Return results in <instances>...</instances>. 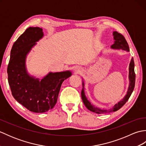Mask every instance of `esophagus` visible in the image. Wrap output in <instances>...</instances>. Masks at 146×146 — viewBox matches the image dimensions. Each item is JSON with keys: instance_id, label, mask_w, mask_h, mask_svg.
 <instances>
[{"instance_id": "obj_1", "label": "esophagus", "mask_w": 146, "mask_h": 146, "mask_svg": "<svg viewBox=\"0 0 146 146\" xmlns=\"http://www.w3.org/2000/svg\"><path fill=\"white\" fill-rule=\"evenodd\" d=\"M80 71H79V70H76V73H80Z\"/></svg>"}]
</instances>
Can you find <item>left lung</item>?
Masks as SVG:
<instances>
[{
  "label": "left lung",
  "instance_id": "left-lung-1",
  "mask_svg": "<svg viewBox=\"0 0 146 146\" xmlns=\"http://www.w3.org/2000/svg\"><path fill=\"white\" fill-rule=\"evenodd\" d=\"M113 39L115 40L114 44L111 45V48L113 49H123V50H125L127 51H129V48L128 43L127 42L125 38L122 34L119 33L118 32L115 31L113 32ZM129 86L127 93V95L125 96V97L122 99V100L119 102L117 104H115L113 106V107L111 109L109 110H102L100 108H98L97 107H95L94 105L91 104L90 102L87 98H86V96L85 95V92H84V88H83V90L82 91V98L83 103H84L86 107L88 108L89 110H90L93 112L97 113H107L111 112V111H115L118 110H119L120 108L122 107L123 105H124L127 101L129 100V98L131 97L132 93L134 90V86H135V74L134 71V59L132 58L131 63L129 65ZM84 86V83L83 82V87Z\"/></svg>",
  "mask_w": 146,
  "mask_h": 146
}]
</instances>
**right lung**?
Masks as SVG:
<instances>
[{"mask_svg":"<svg viewBox=\"0 0 146 146\" xmlns=\"http://www.w3.org/2000/svg\"><path fill=\"white\" fill-rule=\"evenodd\" d=\"M42 36V28H27L12 46L7 66L12 96L27 109L36 113L46 112L54 107L62 83L71 75L69 71L49 73L39 81L27 73L26 56Z\"/></svg>","mask_w":146,"mask_h":146,"instance_id":"1","label":"right lung"}]
</instances>
